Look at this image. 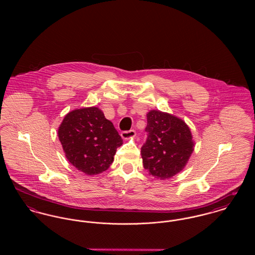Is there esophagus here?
Here are the masks:
<instances>
[{
    "instance_id": "34e87169",
    "label": "esophagus",
    "mask_w": 255,
    "mask_h": 255,
    "mask_svg": "<svg viewBox=\"0 0 255 255\" xmlns=\"http://www.w3.org/2000/svg\"><path fill=\"white\" fill-rule=\"evenodd\" d=\"M122 137L124 139H129L132 138L135 135V131L134 130H130V131H123L122 132Z\"/></svg>"
}]
</instances>
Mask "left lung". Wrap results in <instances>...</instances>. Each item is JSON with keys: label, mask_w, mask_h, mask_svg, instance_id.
<instances>
[{"label": "left lung", "mask_w": 255, "mask_h": 255, "mask_svg": "<svg viewBox=\"0 0 255 255\" xmlns=\"http://www.w3.org/2000/svg\"><path fill=\"white\" fill-rule=\"evenodd\" d=\"M145 131L148 136L141 147L144 169L160 180L181 172L194 150L186 123L168 113L151 110L147 114Z\"/></svg>", "instance_id": "left-lung-1"}]
</instances>
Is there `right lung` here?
I'll return each mask as SVG.
<instances>
[{
    "label": "right lung",
    "instance_id": "add662e5",
    "mask_svg": "<svg viewBox=\"0 0 255 255\" xmlns=\"http://www.w3.org/2000/svg\"><path fill=\"white\" fill-rule=\"evenodd\" d=\"M58 137L67 159L87 175L108 169L122 136L101 110L88 107L68 113L58 129Z\"/></svg>",
    "mask_w": 255,
    "mask_h": 255
}]
</instances>
